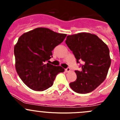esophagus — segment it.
Here are the masks:
<instances>
[{
	"instance_id": "34e87169",
	"label": "esophagus",
	"mask_w": 120,
	"mask_h": 120,
	"mask_svg": "<svg viewBox=\"0 0 120 120\" xmlns=\"http://www.w3.org/2000/svg\"><path fill=\"white\" fill-rule=\"evenodd\" d=\"M70 70H71V69H70V67H67V68H66V70H65V71H66V72H70Z\"/></svg>"
}]
</instances>
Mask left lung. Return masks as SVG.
Here are the masks:
<instances>
[{
  "mask_svg": "<svg viewBox=\"0 0 120 120\" xmlns=\"http://www.w3.org/2000/svg\"><path fill=\"white\" fill-rule=\"evenodd\" d=\"M66 43L72 52L81 70H75L77 79L70 83L78 94H88L95 90L106 79L111 64L107 46L96 35L78 33L68 35Z\"/></svg>",
  "mask_w": 120,
  "mask_h": 120,
  "instance_id": "8db88e82",
  "label": "left lung"
}]
</instances>
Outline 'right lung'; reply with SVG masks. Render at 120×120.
Masks as SVG:
<instances>
[{"label": "right lung", "instance_id": "add662e5", "mask_svg": "<svg viewBox=\"0 0 120 120\" xmlns=\"http://www.w3.org/2000/svg\"><path fill=\"white\" fill-rule=\"evenodd\" d=\"M66 36L46 28H37L19 38L14 49L15 69L30 89L36 91L48 89L53 85L57 75L64 71L60 66L49 63V60L52 57L54 48Z\"/></svg>", "mask_w": 120, "mask_h": 120}]
</instances>
